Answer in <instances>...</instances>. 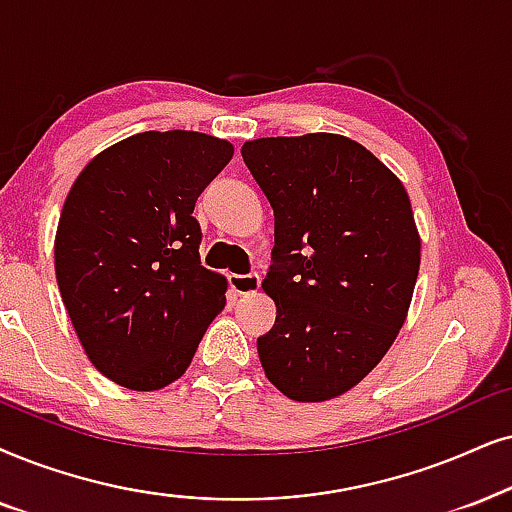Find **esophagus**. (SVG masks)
I'll return each instance as SVG.
<instances>
[{
	"label": "esophagus",
	"instance_id": "esophagus-1",
	"mask_svg": "<svg viewBox=\"0 0 512 512\" xmlns=\"http://www.w3.org/2000/svg\"><path fill=\"white\" fill-rule=\"evenodd\" d=\"M260 283H262L260 274H231L229 276V286L238 295L257 293V290H260Z\"/></svg>",
	"mask_w": 512,
	"mask_h": 512
}]
</instances>
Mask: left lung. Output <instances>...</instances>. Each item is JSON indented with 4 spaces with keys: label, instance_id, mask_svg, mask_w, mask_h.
<instances>
[{
    "label": "left lung",
    "instance_id": "obj_1",
    "mask_svg": "<svg viewBox=\"0 0 512 512\" xmlns=\"http://www.w3.org/2000/svg\"><path fill=\"white\" fill-rule=\"evenodd\" d=\"M241 155L274 208L264 373L295 401L340 397L380 364L409 314L420 267L409 193L342 134L245 141Z\"/></svg>",
    "mask_w": 512,
    "mask_h": 512
}]
</instances>
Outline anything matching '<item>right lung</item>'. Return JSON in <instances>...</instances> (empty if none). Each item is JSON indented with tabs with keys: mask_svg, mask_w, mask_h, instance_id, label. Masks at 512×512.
Masks as SVG:
<instances>
[{
	"mask_svg": "<svg viewBox=\"0 0 512 512\" xmlns=\"http://www.w3.org/2000/svg\"><path fill=\"white\" fill-rule=\"evenodd\" d=\"M231 155L210 134L141 132L70 186L54 241L58 290L89 361L127 390L181 378L224 309L226 278L200 264L193 208Z\"/></svg>",
	"mask_w": 512,
	"mask_h": 512,
	"instance_id": "add662e5",
	"label": "right lung"
}]
</instances>
